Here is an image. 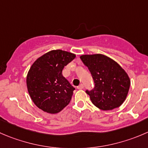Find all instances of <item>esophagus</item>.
Returning a JSON list of instances; mask_svg holds the SVG:
<instances>
[{
  "mask_svg": "<svg viewBox=\"0 0 148 148\" xmlns=\"http://www.w3.org/2000/svg\"><path fill=\"white\" fill-rule=\"evenodd\" d=\"M83 88H84V85H83L82 84H79V85L77 87V89H78V90H82V89H83Z\"/></svg>",
  "mask_w": 148,
  "mask_h": 148,
  "instance_id": "1",
  "label": "esophagus"
}]
</instances>
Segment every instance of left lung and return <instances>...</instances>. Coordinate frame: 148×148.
Wrapping results in <instances>:
<instances>
[{
    "mask_svg": "<svg viewBox=\"0 0 148 148\" xmlns=\"http://www.w3.org/2000/svg\"><path fill=\"white\" fill-rule=\"evenodd\" d=\"M88 68L95 83L91 90H86L92 103L98 108L109 110L124 103L128 94L130 80L126 71L111 58L101 55L80 56Z\"/></svg>",
    "mask_w": 148,
    "mask_h": 148,
    "instance_id": "obj_1",
    "label": "left lung"
}]
</instances>
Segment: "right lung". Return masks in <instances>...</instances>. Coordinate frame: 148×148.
Returning <instances> with one entry per match:
<instances>
[{"label":"right lung","instance_id":"add662e5","mask_svg":"<svg viewBox=\"0 0 148 148\" xmlns=\"http://www.w3.org/2000/svg\"><path fill=\"white\" fill-rule=\"evenodd\" d=\"M76 56L54 50L36 60L27 74V86L34 104L49 114H57L71 101L75 90L63 76L64 66Z\"/></svg>","mask_w":148,"mask_h":148}]
</instances>
